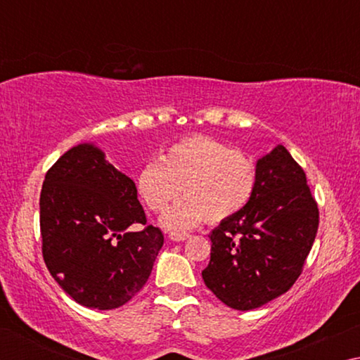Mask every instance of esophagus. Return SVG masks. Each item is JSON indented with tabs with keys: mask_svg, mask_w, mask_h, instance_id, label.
I'll return each mask as SVG.
<instances>
[{
	"mask_svg": "<svg viewBox=\"0 0 360 360\" xmlns=\"http://www.w3.org/2000/svg\"><path fill=\"white\" fill-rule=\"evenodd\" d=\"M188 238V233H169V240L172 241H184V240H187Z\"/></svg>",
	"mask_w": 360,
	"mask_h": 360,
	"instance_id": "1",
	"label": "esophagus"
}]
</instances>
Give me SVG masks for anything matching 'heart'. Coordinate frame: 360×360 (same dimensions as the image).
Masks as SVG:
<instances>
[{"label":"heart","instance_id":"b5f03b06","mask_svg":"<svg viewBox=\"0 0 360 360\" xmlns=\"http://www.w3.org/2000/svg\"><path fill=\"white\" fill-rule=\"evenodd\" d=\"M257 186V169L248 155L208 136H191L174 143L136 174V192L150 211H165L163 227L192 229L206 219L224 222L246 208Z\"/></svg>","mask_w":360,"mask_h":360}]
</instances>
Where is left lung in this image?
<instances>
[{"label": "left lung", "mask_w": 360, "mask_h": 360, "mask_svg": "<svg viewBox=\"0 0 360 360\" xmlns=\"http://www.w3.org/2000/svg\"><path fill=\"white\" fill-rule=\"evenodd\" d=\"M257 186L238 214L211 231L203 281L219 300L248 311L288 292L318 233L319 210L303 168L284 146L257 160Z\"/></svg>", "instance_id": "1"}]
</instances>
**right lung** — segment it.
I'll return each instance as SVG.
<instances>
[{
	"mask_svg": "<svg viewBox=\"0 0 360 360\" xmlns=\"http://www.w3.org/2000/svg\"><path fill=\"white\" fill-rule=\"evenodd\" d=\"M42 257L52 278L75 302L114 309L144 288L163 246L146 224L136 186L105 152L84 143L49 169L39 198Z\"/></svg>",
	"mask_w": 360,
	"mask_h": 360,
	"instance_id": "add662e5",
	"label": "right lung"
}]
</instances>
